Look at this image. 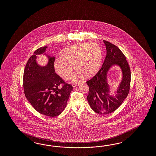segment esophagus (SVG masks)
<instances>
[{"label":"esophagus","mask_w":156,"mask_h":156,"mask_svg":"<svg viewBox=\"0 0 156 156\" xmlns=\"http://www.w3.org/2000/svg\"><path fill=\"white\" fill-rule=\"evenodd\" d=\"M79 85H80V83H73V84H72V86H73V87H76V86H78Z\"/></svg>","instance_id":"obj_1"}]
</instances>
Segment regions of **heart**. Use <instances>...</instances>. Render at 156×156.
<instances>
[{
    "label": "heart",
    "mask_w": 156,
    "mask_h": 156,
    "mask_svg": "<svg viewBox=\"0 0 156 156\" xmlns=\"http://www.w3.org/2000/svg\"><path fill=\"white\" fill-rule=\"evenodd\" d=\"M61 58L54 62V69L64 80H69L73 74V65L77 72L74 76L78 80L83 76L90 77L98 71L101 66L102 52L95 42L76 43L62 51Z\"/></svg>",
    "instance_id": "b5f03b06"
}]
</instances>
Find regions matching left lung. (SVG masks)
<instances>
[{
  "mask_svg": "<svg viewBox=\"0 0 156 156\" xmlns=\"http://www.w3.org/2000/svg\"><path fill=\"white\" fill-rule=\"evenodd\" d=\"M106 48V56L101 69L92 78L87 80L89 87L87 99L91 108L97 113L106 114L118 109L128 96L130 86L131 73L126 57L117 46L104 41ZM119 66L123 73V80L116 91V94H109V88L107 74L109 68Z\"/></svg>",
  "mask_w": 156,
  "mask_h": 156,
  "instance_id": "1",
  "label": "left lung"
}]
</instances>
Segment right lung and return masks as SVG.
Returning a JSON list of instances; mask_svg holds the SVG:
<instances>
[{
	"instance_id": "right-lung-1",
	"label": "right lung",
	"mask_w": 156,
	"mask_h": 156,
	"mask_svg": "<svg viewBox=\"0 0 156 156\" xmlns=\"http://www.w3.org/2000/svg\"><path fill=\"white\" fill-rule=\"evenodd\" d=\"M47 47L35 50L27 62L24 70V92L38 112L54 117L65 109L73 86L66 83L55 72L54 57L48 56L49 59L46 66H39L37 63V55L44 53Z\"/></svg>"
}]
</instances>
